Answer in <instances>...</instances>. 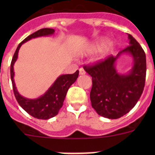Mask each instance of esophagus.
Wrapping results in <instances>:
<instances>
[{"mask_svg": "<svg viewBox=\"0 0 155 155\" xmlns=\"http://www.w3.org/2000/svg\"><path fill=\"white\" fill-rule=\"evenodd\" d=\"M79 74L80 75L85 74V71H84V70L83 69V68H80V70H79Z\"/></svg>", "mask_w": 155, "mask_h": 155, "instance_id": "obj_1", "label": "esophagus"}]
</instances>
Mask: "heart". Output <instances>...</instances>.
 Returning <instances> with one entry per match:
<instances>
[{
  "label": "heart",
  "instance_id": "heart-1",
  "mask_svg": "<svg viewBox=\"0 0 155 155\" xmlns=\"http://www.w3.org/2000/svg\"><path fill=\"white\" fill-rule=\"evenodd\" d=\"M107 41L108 39L106 37H101L90 45V46L87 50V52L94 53V52H98L102 49L100 55L97 57L96 61L98 62L105 61L108 56L114 51L116 46V42L113 41H109L108 43Z\"/></svg>",
  "mask_w": 155,
  "mask_h": 155
}]
</instances>
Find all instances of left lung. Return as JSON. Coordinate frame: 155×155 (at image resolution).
<instances>
[{"instance_id": "left-lung-1", "label": "left lung", "mask_w": 155, "mask_h": 155, "mask_svg": "<svg viewBox=\"0 0 155 155\" xmlns=\"http://www.w3.org/2000/svg\"><path fill=\"white\" fill-rule=\"evenodd\" d=\"M129 46L120 51L116 57L84 71L92 78L90 99L92 108L101 116L118 119L128 113L138 102L143 91L146 78V55L137 41L128 35ZM123 55H129L133 60L131 69L127 73H120L116 62Z\"/></svg>"}]
</instances>
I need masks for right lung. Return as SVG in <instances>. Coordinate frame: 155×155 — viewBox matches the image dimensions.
<instances>
[{
	"label": "right lung",
	"mask_w": 155,
	"mask_h": 155,
	"mask_svg": "<svg viewBox=\"0 0 155 155\" xmlns=\"http://www.w3.org/2000/svg\"><path fill=\"white\" fill-rule=\"evenodd\" d=\"M54 32L55 30L53 28H45L38 30L26 37L18 46L11 64V78L13 86L14 94L20 106L30 116L39 120H49L58 114L59 110L62 107L64 98L69 87L76 81L77 78H78L79 71H77L72 74L60 75L44 94L37 98H28L22 96L18 92L16 87L15 82L14 80V76H15L14 65L17 61L18 51L23 43L28 42L30 39L38 37L49 36L53 35Z\"/></svg>",
	"instance_id": "add662e5"
}]
</instances>
